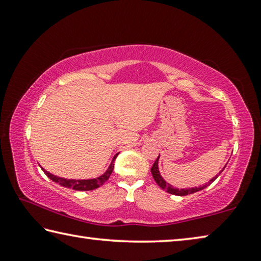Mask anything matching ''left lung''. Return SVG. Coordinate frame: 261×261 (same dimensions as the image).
Returning <instances> with one entry per match:
<instances>
[{"instance_id":"obj_1","label":"left lung","mask_w":261,"mask_h":261,"mask_svg":"<svg viewBox=\"0 0 261 261\" xmlns=\"http://www.w3.org/2000/svg\"><path fill=\"white\" fill-rule=\"evenodd\" d=\"M159 159H160V155L158 156V159L155 160V162H154V165H153V167L151 168V173H152V175H153V178H154V180H155L156 182V184L159 185V187H160L161 189H163L165 190L166 192H168V193H170V194H175V196H188V194H191V193H194V192H198V191H201L202 189H205V188H207L208 187L210 184H212L214 182V180L218 178V176L222 173L223 171V169L224 168H226V166H224L223 168H222V170L220 171L219 173V175H216L215 177H213V178H211L208 182H207L205 185H200V187H196V188H188V189H178V188H174L173 185H170L169 183H167L165 179H163V177L161 176V174H160V170H159Z\"/></svg>"}]
</instances>
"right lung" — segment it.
Instances as JSON below:
<instances>
[{
	"label": "right lung",
	"instance_id": "right-lung-1",
	"mask_svg": "<svg viewBox=\"0 0 261 261\" xmlns=\"http://www.w3.org/2000/svg\"><path fill=\"white\" fill-rule=\"evenodd\" d=\"M118 155L117 154H115V156L113 158L112 162H110V165L108 167V169L105 171L102 175H100L99 177H95V178H88V179H69V178H64V177H60V176H56L54 174H50L49 171H47L46 169H41L43 170V173H45L48 177H49L53 182L55 183H59L62 187H65L68 189H73L76 190V191H90V190H94L96 188H99L102 185L106 180H108L109 176L112 175L113 173V169H114V161L116 156Z\"/></svg>",
	"mask_w": 261,
	"mask_h": 261
}]
</instances>
